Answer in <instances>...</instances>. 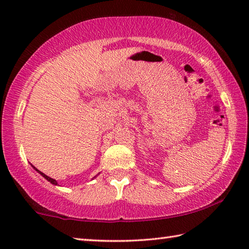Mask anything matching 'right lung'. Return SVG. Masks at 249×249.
<instances>
[{"instance_id": "add662e5", "label": "right lung", "mask_w": 249, "mask_h": 249, "mask_svg": "<svg viewBox=\"0 0 249 249\" xmlns=\"http://www.w3.org/2000/svg\"><path fill=\"white\" fill-rule=\"evenodd\" d=\"M33 168H34V169H35V170H36L37 172H39V174H40L41 176H43V177H44V178H45L46 180H48L50 183H53V184H54V185H57V184H58V182H57V181H56V180H54V179H53V178H50V177H48V176H46L45 174H43V172H41V171H39L38 169H36V168H35V167H34V166H33ZM94 178H95V177H94Z\"/></svg>"}]
</instances>
